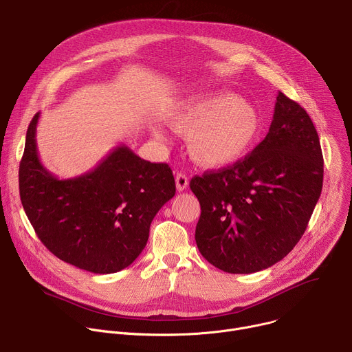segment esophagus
Returning a JSON list of instances; mask_svg holds the SVG:
<instances>
[{"label":"esophagus","instance_id":"34e87169","mask_svg":"<svg viewBox=\"0 0 352 352\" xmlns=\"http://www.w3.org/2000/svg\"><path fill=\"white\" fill-rule=\"evenodd\" d=\"M175 185H177V190L182 192V190H185V189L188 188V185H189V178H188L185 174L178 173V174L175 175Z\"/></svg>","mask_w":352,"mask_h":352}]
</instances>
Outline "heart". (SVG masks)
I'll use <instances>...</instances> for the list:
<instances>
[{
	"label": "heart",
	"mask_w": 352,
	"mask_h": 352,
	"mask_svg": "<svg viewBox=\"0 0 352 352\" xmlns=\"http://www.w3.org/2000/svg\"><path fill=\"white\" fill-rule=\"evenodd\" d=\"M168 126L188 138L192 159L202 167L220 168L249 153L262 132L263 120L254 103L232 93L190 97L167 118ZM155 136L166 140L160 129Z\"/></svg>",
	"instance_id": "obj_1"
}]
</instances>
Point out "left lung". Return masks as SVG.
<instances>
[{
  "mask_svg": "<svg viewBox=\"0 0 352 352\" xmlns=\"http://www.w3.org/2000/svg\"><path fill=\"white\" fill-rule=\"evenodd\" d=\"M202 256L232 274L265 270L304 235L323 186V156L308 113L278 91L266 138L243 160L193 177Z\"/></svg>",
  "mask_w": 352,
  "mask_h": 352,
  "instance_id": "8db88e82",
  "label": "left lung"
}]
</instances>
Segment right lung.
I'll return each instance as SVG.
<instances>
[{"label": "right lung", "mask_w": 352, "mask_h": 352, "mask_svg": "<svg viewBox=\"0 0 352 352\" xmlns=\"http://www.w3.org/2000/svg\"><path fill=\"white\" fill-rule=\"evenodd\" d=\"M38 117L28 128L19 166L21 200L37 236L82 270L110 274L128 267L146 246L155 216L175 195L171 168L121 144L91 171L60 179L38 159Z\"/></svg>", "instance_id": "add662e5"}]
</instances>
